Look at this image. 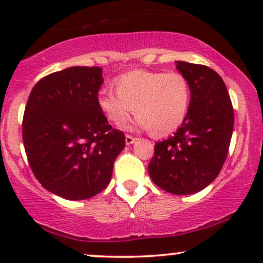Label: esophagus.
I'll list each match as a JSON object with an SVG mask.
<instances>
[{"label": "esophagus", "mask_w": 263, "mask_h": 263, "mask_svg": "<svg viewBox=\"0 0 263 263\" xmlns=\"http://www.w3.org/2000/svg\"><path fill=\"white\" fill-rule=\"evenodd\" d=\"M136 140H137V138L134 137V136H131V135H126V138H125L126 144H132V143H135V141H136Z\"/></svg>", "instance_id": "1"}]
</instances>
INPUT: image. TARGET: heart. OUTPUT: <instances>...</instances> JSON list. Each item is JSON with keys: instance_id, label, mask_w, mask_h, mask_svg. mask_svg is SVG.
Masks as SVG:
<instances>
[{"instance_id": "b5f03b06", "label": "heart", "mask_w": 263, "mask_h": 263, "mask_svg": "<svg viewBox=\"0 0 263 263\" xmlns=\"http://www.w3.org/2000/svg\"><path fill=\"white\" fill-rule=\"evenodd\" d=\"M115 90L104 89L96 102L105 119L123 125L134 112L136 125L155 136H167L182 126L188 115L192 89L178 71L134 70L114 81Z\"/></svg>"}]
</instances>
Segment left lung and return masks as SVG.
<instances>
[{"mask_svg": "<svg viewBox=\"0 0 263 263\" xmlns=\"http://www.w3.org/2000/svg\"><path fill=\"white\" fill-rule=\"evenodd\" d=\"M192 89L188 115L168 140L157 142L148 173L176 195L203 190L219 176L234 129V108L221 77L209 66L177 62Z\"/></svg>", "mask_w": 263, "mask_h": 263, "instance_id": "obj_1", "label": "left lung"}]
</instances>
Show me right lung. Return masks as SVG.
Listing matches in <instances>:
<instances>
[{
    "mask_svg": "<svg viewBox=\"0 0 263 263\" xmlns=\"http://www.w3.org/2000/svg\"><path fill=\"white\" fill-rule=\"evenodd\" d=\"M99 66H71L42 78L29 93L22 136L31 170L42 186L69 200L108 185L125 134L99 110Z\"/></svg>",
    "mask_w": 263,
    "mask_h": 263,
    "instance_id": "obj_1",
    "label": "right lung"
}]
</instances>
